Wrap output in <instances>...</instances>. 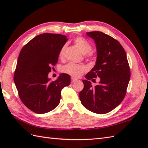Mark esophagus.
<instances>
[{
    "mask_svg": "<svg viewBox=\"0 0 148 148\" xmlns=\"http://www.w3.org/2000/svg\"><path fill=\"white\" fill-rule=\"evenodd\" d=\"M77 79H76V78H74V77H71V83H73L74 82H76V81H77Z\"/></svg>",
    "mask_w": 148,
    "mask_h": 148,
    "instance_id": "34e87169",
    "label": "esophagus"
}]
</instances>
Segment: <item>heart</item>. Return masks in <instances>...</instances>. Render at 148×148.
<instances>
[{
    "label": "heart",
    "mask_w": 148,
    "mask_h": 148,
    "mask_svg": "<svg viewBox=\"0 0 148 148\" xmlns=\"http://www.w3.org/2000/svg\"><path fill=\"white\" fill-rule=\"evenodd\" d=\"M74 42L83 54H86V53L90 52L91 50H92V46L90 45V44L86 40L83 38V37H77V38L74 39ZM65 46H64L61 48L59 53L60 57H63V56H64L65 54ZM86 68L84 65L75 64H73V63H69V64H67L65 65L64 67H62L63 72L75 77L81 76V75L83 74V72L84 71H86Z\"/></svg>",
    "instance_id": "1"
}]
</instances>
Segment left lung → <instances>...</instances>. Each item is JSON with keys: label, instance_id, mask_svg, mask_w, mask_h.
Here are the masks:
<instances>
[{"label": "left lung", "instance_id": "8db88e82", "mask_svg": "<svg viewBox=\"0 0 148 148\" xmlns=\"http://www.w3.org/2000/svg\"><path fill=\"white\" fill-rule=\"evenodd\" d=\"M96 45L97 61L83 80L79 92L81 102L88 110L106 114L116 108L126 95L130 78L126 53L121 44L110 36L98 31L86 32ZM97 76L101 81L93 87L89 80Z\"/></svg>", "mask_w": 148, "mask_h": 148}]
</instances>
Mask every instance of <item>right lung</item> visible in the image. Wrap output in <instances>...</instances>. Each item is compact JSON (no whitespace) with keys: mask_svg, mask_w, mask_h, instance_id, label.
I'll use <instances>...</instances> for the list:
<instances>
[{"mask_svg":"<svg viewBox=\"0 0 148 148\" xmlns=\"http://www.w3.org/2000/svg\"><path fill=\"white\" fill-rule=\"evenodd\" d=\"M67 40V36L59 34H40L25 45L19 55L14 75L15 85L22 102L37 114L56 108L62 88L71 83L67 74H60L54 81L48 77Z\"/></svg>","mask_w":148,"mask_h":148,"instance_id":"right-lung-1","label":"right lung"}]
</instances>
